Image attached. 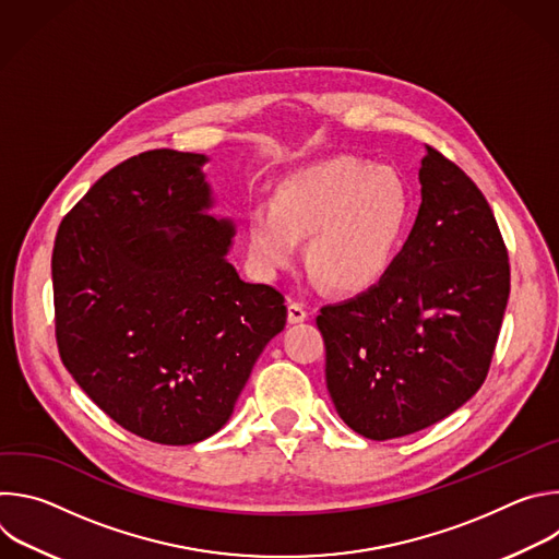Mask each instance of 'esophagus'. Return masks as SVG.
Wrapping results in <instances>:
<instances>
[{"label":"esophagus","mask_w":559,"mask_h":559,"mask_svg":"<svg viewBox=\"0 0 559 559\" xmlns=\"http://www.w3.org/2000/svg\"><path fill=\"white\" fill-rule=\"evenodd\" d=\"M305 318H307L305 305H302V302H296V300H289V305H287V321H289L292 325H296V323H302Z\"/></svg>","instance_id":"esophagus-1"}]
</instances>
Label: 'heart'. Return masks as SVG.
Here are the masks:
<instances>
[{
    "mask_svg": "<svg viewBox=\"0 0 559 559\" xmlns=\"http://www.w3.org/2000/svg\"><path fill=\"white\" fill-rule=\"evenodd\" d=\"M409 218L405 181L389 168H367L336 156L283 177L270 207L248 216L252 265L274 278L300 259L334 292L360 294L389 272Z\"/></svg>",
    "mask_w": 559,
    "mask_h": 559,
    "instance_id": "b5f03b06",
    "label": "heart"
}]
</instances>
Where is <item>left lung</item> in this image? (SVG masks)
<instances>
[{"label": "left lung", "instance_id": "obj_1", "mask_svg": "<svg viewBox=\"0 0 559 559\" xmlns=\"http://www.w3.org/2000/svg\"><path fill=\"white\" fill-rule=\"evenodd\" d=\"M414 229L378 285L325 305V380L369 440L427 429L483 386L511 289L509 254L477 186L425 145Z\"/></svg>", "mask_w": 559, "mask_h": 559}]
</instances>
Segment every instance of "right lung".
Wrapping results in <instances>:
<instances>
[{
    "label": "right lung",
    "mask_w": 559,
    "mask_h": 559,
    "mask_svg": "<svg viewBox=\"0 0 559 559\" xmlns=\"http://www.w3.org/2000/svg\"><path fill=\"white\" fill-rule=\"evenodd\" d=\"M205 162L128 158L63 216L52 250L61 362L104 414L158 444L216 433L287 321L285 296L225 259L234 225L207 214Z\"/></svg>",
    "instance_id": "add662e5"
}]
</instances>
